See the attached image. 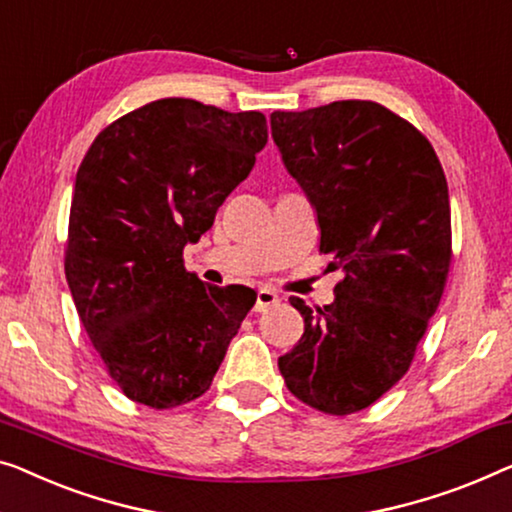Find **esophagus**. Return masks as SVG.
Instances as JSON below:
<instances>
[{"label":"esophagus","mask_w":512,"mask_h":512,"mask_svg":"<svg viewBox=\"0 0 512 512\" xmlns=\"http://www.w3.org/2000/svg\"><path fill=\"white\" fill-rule=\"evenodd\" d=\"M279 302V295L272 288H258L256 293V311H265L268 307H274Z\"/></svg>","instance_id":"1"}]
</instances>
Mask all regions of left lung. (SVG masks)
Here are the masks:
<instances>
[{
  "label": "left lung",
  "mask_w": 512,
  "mask_h": 512,
  "mask_svg": "<svg viewBox=\"0 0 512 512\" xmlns=\"http://www.w3.org/2000/svg\"><path fill=\"white\" fill-rule=\"evenodd\" d=\"M281 161L314 205L321 254L342 270L335 300L309 309L279 358L286 388L311 409L348 416L409 372L446 288L448 182L434 147L374 101L270 115Z\"/></svg>",
  "instance_id": "left-lung-1"
}]
</instances>
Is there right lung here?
<instances>
[{"label": "right lung", "instance_id": "1", "mask_svg": "<svg viewBox=\"0 0 512 512\" xmlns=\"http://www.w3.org/2000/svg\"><path fill=\"white\" fill-rule=\"evenodd\" d=\"M268 143L263 113L159 99L94 138L73 187L64 272L110 379L150 409L210 390L247 286H210L182 251L214 224Z\"/></svg>", "mask_w": 512, "mask_h": 512}]
</instances>
